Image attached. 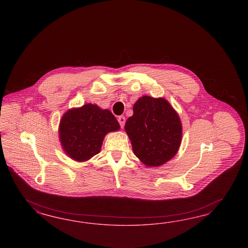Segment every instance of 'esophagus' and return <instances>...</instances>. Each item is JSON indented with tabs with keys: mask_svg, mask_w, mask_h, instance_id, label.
I'll return each instance as SVG.
<instances>
[{
	"mask_svg": "<svg viewBox=\"0 0 248 248\" xmlns=\"http://www.w3.org/2000/svg\"><path fill=\"white\" fill-rule=\"evenodd\" d=\"M118 122H119V124H120L121 127L124 128V124H125V117L121 115V116L118 117Z\"/></svg>",
	"mask_w": 248,
	"mask_h": 248,
	"instance_id": "esophagus-1",
	"label": "esophagus"
}]
</instances>
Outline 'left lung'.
Segmentation results:
<instances>
[{"label":"left lung","mask_w":248,"mask_h":248,"mask_svg":"<svg viewBox=\"0 0 248 248\" xmlns=\"http://www.w3.org/2000/svg\"><path fill=\"white\" fill-rule=\"evenodd\" d=\"M124 130L135 156L147 167L165 165L180 148L183 127L180 117L163 97L143 95L133 107Z\"/></svg>","instance_id":"8db88e82"}]
</instances>
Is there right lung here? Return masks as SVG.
<instances>
[{
    "label": "right lung",
    "mask_w": 248,
    "mask_h": 248,
    "mask_svg": "<svg viewBox=\"0 0 248 248\" xmlns=\"http://www.w3.org/2000/svg\"><path fill=\"white\" fill-rule=\"evenodd\" d=\"M120 130L108 109L85 104L69 109L59 124V140L63 152L74 161L83 163L100 153L105 135Z\"/></svg>",
    "instance_id": "right-lung-1"
}]
</instances>
